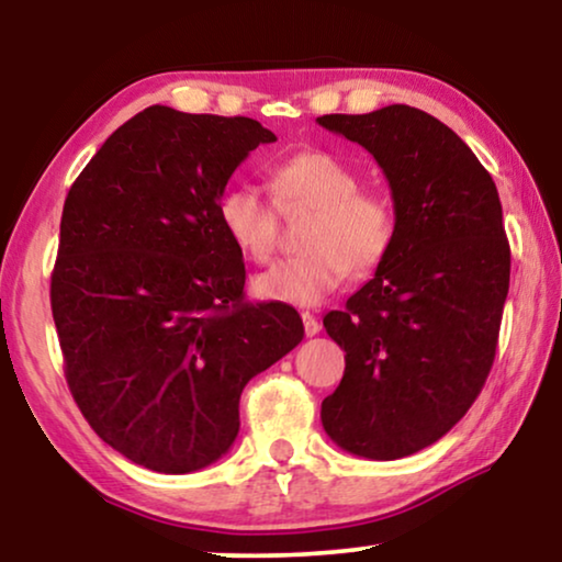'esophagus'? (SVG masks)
Returning <instances> with one entry per match:
<instances>
[{
	"label": "esophagus",
	"mask_w": 562,
	"mask_h": 562,
	"mask_svg": "<svg viewBox=\"0 0 562 562\" xmlns=\"http://www.w3.org/2000/svg\"><path fill=\"white\" fill-rule=\"evenodd\" d=\"M302 322H304V335H306V337L319 335L322 325H319V319L314 317V314H310V312H302Z\"/></svg>",
	"instance_id": "obj_1"
}]
</instances>
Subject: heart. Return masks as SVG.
Segmentation results:
<instances>
[{
	"label": "heart",
	"instance_id": "heart-1",
	"mask_svg": "<svg viewBox=\"0 0 562 562\" xmlns=\"http://www.w3.org/2000/svg\"><path fill=\"white\" fill-rule=\"evenodd\" d=\"M281 206H314L304 245L256 279L258 296L291 306H317L350 271L371 273L396 243V210L383 194L360 189V176L327 150H302L273 171ZM222 233L243 256L266 263L279 245V206L263 189L235 183L217 202Z\"/></svg>",
	"mask_w": 562,
	"mask_h": 562
}]
</instances>
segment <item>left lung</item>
<instances>
[{"label":"left lung","mask_w":562,"mask_h":562,"mask_svg":"<svg viewBox=\"0 0 562 562\" xmlns=\"http://www.w3.org/2000/svg\"><path fill=\"white\" fill-rule=\"evenodd\" d=\"M317 122L371 153L398 220L373 279L325 317L345 373L322 402V427L352 456L396 460L448 435L494 366L512 268L502 202L432 114L391 104Z\"/></svg>","instance_id":"8db88e82"}]
</instances>
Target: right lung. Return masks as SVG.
I'll list each match as a JSON object with an SVG mask.
<instances>
[{
  "instance_id": "obj_1",
  "label": "right lung",
  "mask_w": 562,
  "mask_h": 562,
  "mask_svg": "<svg viewBox=\"0 0 562 562\" xmlns=\"http://www.w3.org/2000/svg\"><path fill=\"white\" fill-rule=\"evenodd\" d=\"M276 135L258 120L148 106L114 130L60 217L50 310L91 429L133 463L191 473L240 429V394L304 337L289 304L245 302L217 202Z\"/></svg>"
}]
</instances>
